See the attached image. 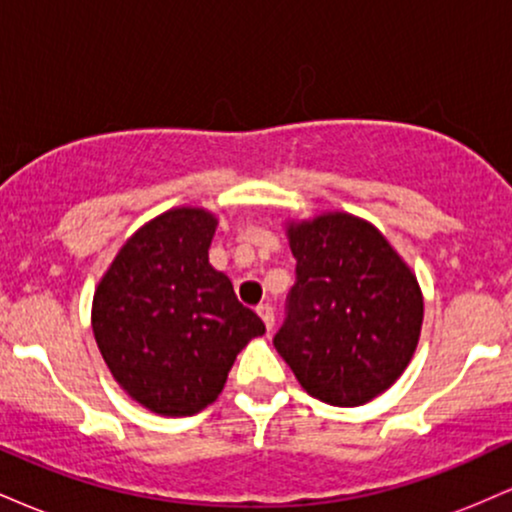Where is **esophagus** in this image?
<instances>
[{"label":"esophagus","mask_w":512,"mask_h":512,"mask_svg":"<svg viewBox=\"0 0 512 512\" xmlns=\"http://www.w3.org/2000/svg\"><path fill=\"white\" fill-rule=\"evenodd\" d=\"M257 315L262 317V322H264V327H267V332H272V327H274V310H272V305H260V308H257Z\"/></svg>","instance_id":"esophagus-1"}]
</instances>
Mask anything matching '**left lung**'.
Returning a JSON list of instances; mask_svg holds the SVG:
<instances>
[{"mask_svg": "<svg viewBox=\"0 0 512 512\" xmlns=\"http://www.w3.org/2000/svg\"><path fill=\"white\" fill-rule=\"evenodd\" d=\"M286 238L296 286L276 351L310 397L361 407L397 383L419 344L416 274L373 223L346 211L289 221Z\"/></svg>", "mask_w": 512, "mask_h": 512, "instance_id": "1", "label": "left lung"}]
</instances>
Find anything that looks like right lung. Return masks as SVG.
Returning <instances> with one entry per match:
<instances>
[{
  "mask_svg": "<svg viewBox=\"0 0 512 512\" xmlns=\"http://www.w3.org/2000/svg\"><path fill=\"white\" fill-rule=\"evenodd\" d=\"M216 214L175 207L125 240L93 293L105 366L134 402L161 416L207 409L264 322L209 264Z\"/></svg>",
  "mask_w": 512,
  "mask_h": 512,
  "instance_id": "obj_1",
  "label": "right lung"
}]
</instances>
